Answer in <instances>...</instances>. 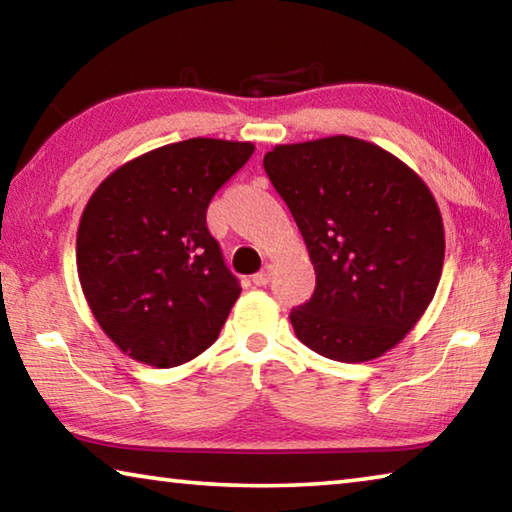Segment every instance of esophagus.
Here are the masks:
<instances>
[{"label":"esophagus","mask_w":512,"mask_h":512,"mask_svg":"<svg viewBox=\"0 0 512 512\" xmlns=\"http://www.w3.org/2000/svg\"><path fill=\"white\" fill-rule=\"evenodd\" d=\"M271 275H273L271 273V266H264L262 271L253 275V284H255V287H266V284L271 282Z\"/></svg>","instance_id":"esophagus-1"}]
</instances>
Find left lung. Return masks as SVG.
I'll use <instances>...</instances> for the list:
<instances>
[{
	"label": "left lung",
	"mask_w": 512,
	"mask_h": 512,
	"mask_svg": "<svg viewBox=\"0 0 512 512\" xmlns=\"http://www.w3.org/2000/svg\"><path fill=\"white\" fill-rule=\"evenodd\" d=\"M264 171L316 271L314 296L289 314L298 339L343 363L395 348L443 273V216L429 187L395 155L348 135L275 146Z\"/></svg>",
	"instance_id": "8db88e82"
}]
</instances>
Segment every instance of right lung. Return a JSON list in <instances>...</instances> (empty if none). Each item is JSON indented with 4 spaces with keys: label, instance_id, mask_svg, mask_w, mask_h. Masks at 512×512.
I'll list each match as a JSON object with an SVG mask.
<instances>
[{
    "label": "right lung",
    "instance_id": "add662e5",
    "mask_svg": "<svg viewBox=\"0 0 512 512\" xmlns=\"http://www.w3.org/2000/svg\"><path fill=\"white\" fill-rule=\"evenodd\" d=\"M250 142L160 146L112 171L85 205L76 268L94 318L135 361L173 368L219 339L241 287L207 230L212 196Z\"/></svg>",
    "mask_w": 512,
    "mask_h": 512
}]
</instances>
